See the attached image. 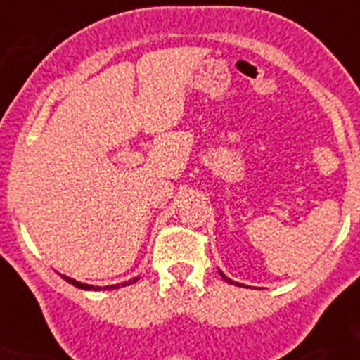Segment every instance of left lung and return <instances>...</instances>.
Wrapping results in <instances>:
<instances>
[{
    "instance_id": "1",
    "label": "left lung",
    "mask_w": 360,
    "mask_h": 360,
    "mask_svg": "<svg viewBox=\"0 0 360 360\" xmlns=\"http://www.w3.org/2000/svg\"><path fill=\"white\" fill-rule=\"evenodd\" d=\"M220 276H222V278H224V280H226V282H230V284H233V282H231V280H230V278H226V276H224V274H222V273H220Z\"/></svg>"
}]
</instances>
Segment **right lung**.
I'll return each instance as SVG.
<instances>
[{
	"mask_svg": "<svg viewBox=\"0 0 360 360\" xmlns=\"http://www.w3.org/2000/svg\"><path fill=\"white\" fill-rule=\"evenodd\" d=\"M65 280H67V282H69V284H72V285H76V288H80V290H101V288H93V285H89V284H82V282H76V280H72V278H69V276H63ZM138 278H134V282ZM123 285H127V284H123ZM112 288H120V285H106V288H103V290H112Z\"/></svg>",
	"mask_w": 360,
	"mask_h": 360,
	"instance_id": "right-lung-1",
	"label": "right lung"
}]
</instances>
